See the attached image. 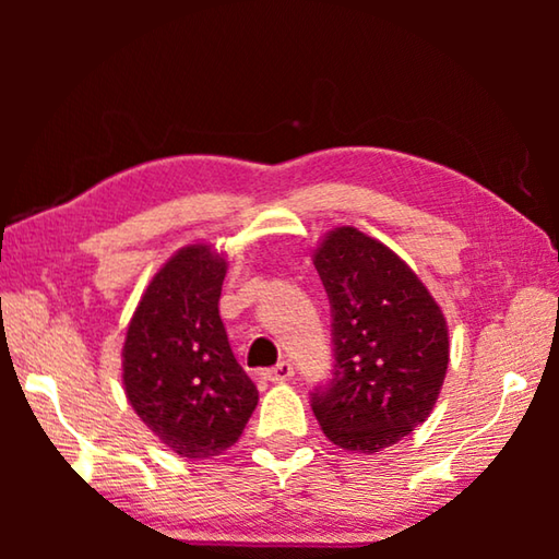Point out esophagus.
Here are the masks:
<instances>
[{"mask_svg": "<svg viewBox=\"0 0 559 559\" xmlns=\"http://www.w3.org/2000/svg\"><path fill=\"white\" fill-rule=\"evenodd\" d=\"M263 377H266L269 382H288L293 377V365L290 359H281V362L276 367H269L266 372H263Z\"/></svg>", "mask_w": 559, "mask_h": 559, "instance_id": "obj_1", "label": "esophagus"}]
</instances>
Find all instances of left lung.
Masks as SVG:
<instances>
[{
	"instance_id": "1",
	"label": "left lung",
	"mask_w": 559,
	"mask_h": 559,
	"mask_svg": "<svg viewBox=\"0 0 559 559\" xmlns=\"http://www.w3.org/2000/svg\"><path fill=\"white\" fill-rule=\"evenodd\" d=\"M333 313V370L310 392L325 437L374 453L427 421L449 367V330L416 273L353 226L316 251Z\"/></svg>"
}]
</instances>
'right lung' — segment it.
<instances>
[{
    "instance_id": "add662e5",
    "label": "right lung",
    "mask_w": 559,
    "mask_h": 559,
    "mask_svg": "<svg viewBox=\"0 0 559 559\" xmlns=\"http://www.w3.org/2000/svg\"><path fill=\"white\" fill-rule=\"evenodd\" d=\"M224 276L210 246H185L147 286L122 345L128 402L185 459L234 447L259 402L219 318Z\"/></svg>"
}]
</instances>
